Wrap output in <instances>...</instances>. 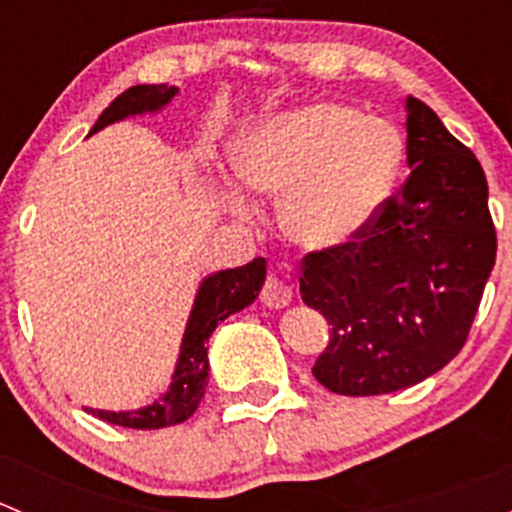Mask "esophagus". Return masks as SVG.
I'll use <instances>...</instances> for the list:
<instances>
[{"instance_id": "esophagus-1", "label": "esophagus", "mask_w": 512, "mask_h": 512, "mask_svg": "<svg viewBox=\"0 0 512 512\" xmlns=\"http://www.w3.org/2000/svg\"><path fill=\"white\" fill-rule=\"evenodd\" d=\"M262 302L270 309H282L292 302V287L285 280H280L277 275L267 277L265 287H262Z\"/></svg>"}]
</instances>
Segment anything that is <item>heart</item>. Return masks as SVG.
I'll use <instances>...</instances> for the list:
<instances>
[{
	"mask_svg": "<svg viewBox=\"0 0 512 512\" xmlns=\"http://www.w3.org/2000/svg\"><path fill=\"white\" fill-rule=\"evenodd\" d=\"M404 143L389 121L344 103L317 101L270 118L235 148V170L252 190L282 198V225L294 242L332 250L359 240L394 190ZM237 218L245 195L225 193Z\"/></svg>",
	"mask_w": 512,
	"mask_h": 512,
	"instance_id": "heart-1",
	"label": "heart"
}]
</instances>
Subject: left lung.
I'll list each match as a JSON object with an SVG mask.
<instances>
[{"label":"left lung","instance_id":"8db88e82","mask_svg":"<svg viewBox=\"0 0 512 512\" xmlns=\"http://www.w3.org/2000/svg\"><path fill=\"white\" fill-rule=\"evenodd\" d=\"M406 163L409 180L359 240L304 257L299 294L332 324L312 374L334 394H391L441 371L495 265L483 168L414 96Z\"/></svg>","mask_w":512,"mask_h":512}]
</instances>
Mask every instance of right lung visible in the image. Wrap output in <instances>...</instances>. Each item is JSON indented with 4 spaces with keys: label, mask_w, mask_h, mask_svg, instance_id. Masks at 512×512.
Masks as SVG:
<instances>
[{
    "label": "right lung",
    "mask_w": 512,
    "mask_h": 512,
    "mask_svg": "<svg viewBox=\"0 0 512 512\" xmlns=\"http://www.w3.org/2000/svg\"><path fill=\"white\" fill-rule=\"evenodd\" d=\"M178 96V86L165 84H138L123 91L111 101V106L98 116L89 136L103 131L106 126L118 121H126L133 116H146V113H160L173 98ZM267 260L247 262L235 270H220L205 277L195 292L193 309H190L188 324H185L183 342H180L178 361L170 376V386L158 396L153 404L141 406L133 411H91L101 421L113 423L123 428H138V431H153V428L178 426L188 421L198 409L200 399L205 396L208 386V339L225 322L230 314L242 312L250 307L265 285Z\"/></svg>",
    "instance_id": "add662e5"
}]
</instances>
